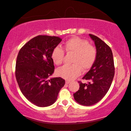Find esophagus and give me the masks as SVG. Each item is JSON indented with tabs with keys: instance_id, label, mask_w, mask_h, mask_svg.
Segmentation results:
<instances>
[{
	"instance_id": "1",
	"label": "esophagus",
	"mask_w": 131,
	"mask_h": 131,
	"mask_svg": "<svg viewBox=\"0 0 131 131\" xmlns=\"http://www.w3.org/2000/svg\"><path fill=\"white\" fill-rule=\"evenodd\" d=\"M70 82V81L69 80H66V84H69Z\"/></svg>"
}]
</instances>
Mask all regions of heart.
<instances>
[{
	"label": "heart",
	"mask_w": 131,
	"mask_h": 131,
	"mask_svg": "<svg viewBox=\"0 0 131 131\" xmlns=\"http://www.w3.org/2000/svg\"><path fill=\"white\" fill-rule=\"evenodd\" d=\"M66 51L74 54L71 66H64L57 70V75L68 80L76 78L81 74V71L90 70L95 62L97 51L93 45L89 44L86 39L73 37L69 39L64 45ZM64 51L59 46L53 49L51 58L56 65H60L63 61Z\"/></svg>",
	"instance_id": "obj_1"
}]
</instances>
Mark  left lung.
Wrapping results in <instances>:
<instances>
[{"mask_svg": "<svg viewBox=\"0 0 131 131\" xmlns=\"http://www.w3.org/2000/svg\"><path fill=\"white\" fill-rule=\"evenodd\" d=\"M97 51V58L90 70L83 77L88 84L79 81V90L74 98L80 105L91 106L102 99L109 90L115 75L113 54L110 47L96 36L89 34Z\"/></svg>", "mask_w": 131, "mask_h": 131, "instance_id": "8db88e82", "label": "left lung"}]
</instances>
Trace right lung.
I'll list each match as a JSON object with an SVG mask.
<instances>
[{
  "instance_id": "obj_1",
  "label": "right lung",
  "mask_w": 131,
  "mask_h": 131,
  "mask_svg": "<svg viewBox=\"0 0 131 131\" xmlns=\"http://www.w3.org/2000/svg\"><path fill=\"white\" fill-rule=\"evenodd\" d=\"M61 41L58 37L38 35L26 43L18 53L16 81L25 97L37 106L52 105L65 84L61 77L48 80L54 71L51 52Z\"/></svg>"
}]
</instances>
